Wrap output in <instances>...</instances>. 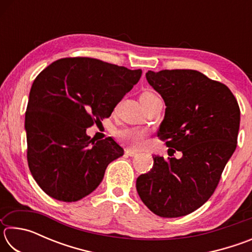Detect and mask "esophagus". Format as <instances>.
I'll use <instances>...</instances> for the list:
<instances>
[{"label": "esophagus", "mask_w": 252, "mask_h": 252, "mask_svg": "<svg viewBox=\"0 0 252 252\" xmlns=\"http://www.w3.org/2000/svg\"><path fill=\"white\" fill-rule=\"evenodd\" d=\"M126 155L129 156V157H134V156H136V152L133 151V150H130V149H126Z\"/></svg>", "instance_id": "obj_1"}]
</instances>
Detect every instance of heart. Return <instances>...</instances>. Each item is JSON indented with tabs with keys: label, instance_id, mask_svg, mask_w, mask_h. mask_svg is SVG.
Listing matches in <instances>:
<instances>
[{
	"label": "heart",
	"instance_id": "obj_1",
	"mask_svg": "<svg viewBox=\"0 0 252 252\" xmlns=\"http://www.w3.org/2000/svg\"><path fill=\"white\" fill-rule=\"evenodd\" d=\"M152 97H157V95L146 92L141 95V100L152 99ZM117 138L126 147L131 149H139L146 141L147 131L141 129V127H126V129L119 130L117 132Z\"/></svg>",
	"mask_w": 252,
	"mask_h": 252
}]
</instances>
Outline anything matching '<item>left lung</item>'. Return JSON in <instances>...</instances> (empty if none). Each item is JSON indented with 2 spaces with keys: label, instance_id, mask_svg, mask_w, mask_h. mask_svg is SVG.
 <instances>
[{
  "label": "left lung",
  "instance_id": "8db88e82",
  "mask_svg": "<svg viewBox=\"0 0 252 252\" xmlns=\"http://www.w3.org/2000/svg\"><path fill=\"white\" fill-rule=\"evenodd\" d=\"M146 78L167 106L158 136L182 158L153 156L152 169L136 179V191L157 216L177 218L215 192L236 150L240 109L227 85L199 71H148Z\"/></svg>",
  "mask_w": 252,
  "mask_h": 252
}]
</instances>
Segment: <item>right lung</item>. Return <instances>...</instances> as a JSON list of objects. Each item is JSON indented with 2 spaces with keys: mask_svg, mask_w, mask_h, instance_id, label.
I'll return each mask as SVG.
<instances>
[{
  "mask_svg": "<svg viewBox=\"0 0 252 252\" xmlns=\"http://www.w3.org/2000/svg\"><path fill=\"white\" fill-rule=\"evenodd\" d=\"M141 74L96 59L66 58L36 76L25 113L28 163L51 198L74 202L87 197L109 163L123 156L112 138L94 141L87 127L109 118Z\"/></svg>",
  "mask_w": 252,
  "mask_h": 252,
  "instance_id": "1",
  "label": "right lung"
}]
</instances>
